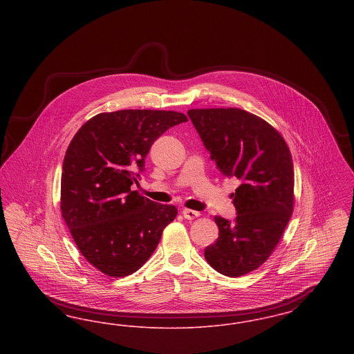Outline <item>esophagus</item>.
<instances>
[{
  "label": "esophagus",
  "mask_w": 354,
  "mask_h": 354,
  "mask_svg": "<svg viewBox=\"0 0 354 354\" xmlns=\"http://www.w3.org/2000/svg\"><path fill=\"white\" fill-rule=\"evenodd\" d=\"M182 214H183V216H185L187 220H194L201 216V212L194 211V209H188V208H185V209L182 211Z\"/></svg>",
  "instance_id": "1"
}]
</instances>
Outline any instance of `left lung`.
I'll list each match as a JSON object with an SVG mask.
<instances>
[{
    "label": "left lung",
    "mask_w": 354,
    "mask_h": 354,
    "mask_svg": "<svg viewBox=\"0 0 354 354\" xmlns=\"http://www.w3.org/2000/svg\"><path fill=\"white\" fill-rule=\"evenodd\" d=\"M187 114L221 174L240 182L231 195L235 221L215 216L219 237L204 250L214 270L239 277L268 260L292 216V155L274 127L245 110L192 109Z\"/></svg>",
    "instance_id": "obj_1"
}]
</instances>
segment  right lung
Segmentation results:
<instances>
[{
    "mask_svg": "<svg viewBox=\"0 0 354 354\" xmlns=\"http://www.w3.org/2000/svg\"><path fill=\"white\" fill-rule=\"evenodd\" d=\"M187 122L178 111L119 110L88 119L68 145L61 212L78 250L102 273L124 277L151 256L175 205L133 191L152 143Z\"/></svg>",
    "mask_w": 354,
    "mask_h": 354,
    "instance_id": "1",
    "label": "right lung"
}]
</instances>
